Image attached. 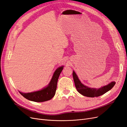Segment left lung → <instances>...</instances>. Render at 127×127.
Returning a JSON list of instances; mask_svg holds the SVG:
<instances>
[{
  "label": "left lung",
  "instance_id": "1",
  "mask_svg": "<svg viewBox=\"0 0 127 127\" xmlns=\"http://www.w3.org/2000/svg\"><path fill=\"white\" fill-rule=\"evenodd\" d=\"M73 76L75 85L77 91L79 93L81 94L82 95L89 97H98L104 94L110 90L116 84L115 82H112L111 83H109L108 85L103 86L98 89L90 88L84 85L83 84L81 83L74 71L73 72Z\"/></svg>",
  "mask_w": 127,
  "mask_h": 127
}]
</instances>
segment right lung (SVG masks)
I'll list each match as a JSON object with an SVG mask.
<instances>
[{"instance_id": "obj_1", "label": "right lung", "mask_w": 127, "mask_h": 127, "mask_svg": "<svg viewBox=\"0 0 127 127\" xmlns=\"http://www.w3.org/2000/svg\"><path fill=\"white\" fill-rule=\"evenodd\" d=\"M63 69V66L56 69L49 85L46 88L32 93H25L19 92L20 94L26 99L35 102H43L51 99L55 94L58 79Z\"/></svg>"}]
</instances>
